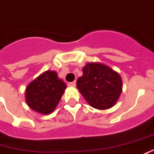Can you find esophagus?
Masks as SVG:
<instances>
[{
  "label": "esophagus",
  "instance_id": "obj_1",
  "mask_svg": "<svg viewBox=\"0 0 154 154\" xmlns=\"http://www.w3.org/2000/svg\"><path fill=\"white\" fill-rule=\"evenodd\" d=\"M68 87H76V82H68Z\"/></svg>",
  "mask_w": 154,
  "mask_h": 154
}]
</instances>
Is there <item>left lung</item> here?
I'll return each instance as SVG.
<instances>
[{"instance_id": "left-lung-1", "label": "left lung", "mask_w": 154, "mask_h": 154, "mask_svg": "<svg viewBox=\"0 0 154 154\" xmlns=\"http://www.w3.org/2000/svg\"><path fill=\"white\" fill-rule=\"evenodd\" d=\"M82 72L77 81V88L88 104L99 110L113 107L122 91L118 72L100 62H88Z\"/></svg>"}]
</instances>
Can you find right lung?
<instances>
[{"label": "right lung", "instance_id": "obj_1", "mask_svg": "<svg viewBox=\"0 0 154 154\" xmlns=\"http://www.w3.org/2000/svg\"><path fill=\"white\" fill-rule=\"evenodd\" d=\"M66 88V83L59 78L57 72L46 71L26 88V104L41 114L51 113L60 102Z\"/></svg>", "mask_w": 154, "mask_h": 154}]
</instances>
